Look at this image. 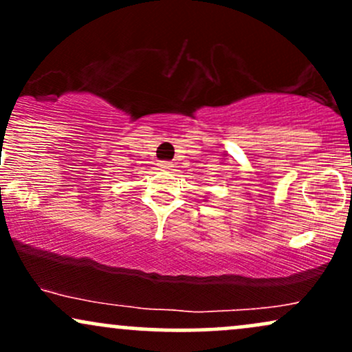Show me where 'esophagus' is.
Returning a JSON list of instances; mask_svg holds the SVG:
<instances>
[{
    "label": "esophagus",
    "mask_w": 352,
    "mask_h": 352,
    "mask_svg": "<svg viewBox=\"0 0 352 352\" xmlns=\"http://www.w3.org/2000/svg\"><path fill=\"white\" fill-rule=\"evenodd\" d=\"M160 168H162V170H172V167H173V164H170V162H162L159 165Z\"/></svg>",
    "instance_id": "obj_1"
}]
</instances>
